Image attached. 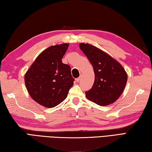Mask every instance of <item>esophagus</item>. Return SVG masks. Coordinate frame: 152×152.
<instances>
[{"label":"esophagus","instance_id":"34e87169","mask_svg":"<svg viewBox=\"0 0 152 152\" xmlns=\"http://www.w3.org/2000/svg\"><path fill=\"white\" fill-rule=\"evenodd\" d=\"M80 78H81V76H80V77H78V78H77L76 79V82H78L80 80Z\"/></svg>","mask_w":152,"mask_h":152}]
</instances>
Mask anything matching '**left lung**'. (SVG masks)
I'll use <instances>...</instances> for the list:
<instances>
[{
    "mask_svg": "<svg viewBox=\"0 0 152 152\" xmlns=\"http://www.w3.org/2000/svg\"><path fill=\"white\" fill-rule=\"evenodd\" d=\"M80 48L92 64L95 74L92 88L86 96L101 106L114 102L124 90L127 75L122 66L104 51L88 43H80Z\"/></svg>",
    "mask_w": 152,
    "mask_h": 152,
    "instance_id": "8db88e82",
    "label": "left lung"
}]
</instances>
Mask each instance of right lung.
Instances as JSON below:
<instances>
[{
	"label": "right lung",
	"mask_w": 152,
	"mask_h": 152,
	"mask_svg": "<svg viewBox=\"0 0 152 152\" xmlns=\"http://www.w3.org/2000/svg\"><path fill=\"white\" fill-rule=\"evenodd\" d=\"M68 43L52 45L36 58L25 76V86L35 102L53 108L66 99L74 78L70 66L63 64Z\"/></svg>",
	"instance_id": "obj_1"
}]
</instances>
